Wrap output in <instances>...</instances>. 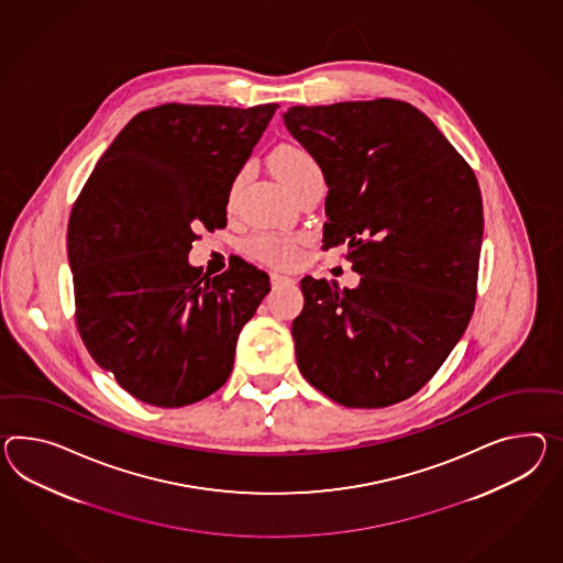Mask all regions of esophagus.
<instances>
[{
  "label": "esophagus",
  "mask_w": 563,
  "mask_h": 563,
  "mask_svg": "<svg viewBox=\"0 0 563 563\" xmlns=\"http://www.w3.org/2000/svg\"><path fill=\"white\" fill-rule=\"evenodd\" d=\"M271 280H273V287H280V285H295V278H292V276L278 275V273H273V275H271Z\"/></svg>",
  "instance_id": "1"
}]
</instances>
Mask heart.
Here are the masks:
<instances>
[{"label": "heart", "instance_id": "heart-1", "mask_svg": "<svg viewBox=\"0 0 563 563\" xmlns=\"http://www.w3.org/2000/svg\"><path fill=\"white\" fill-rule=\"evenodd\" d=\"M276 175L278 179L285 183L288 191H301L305 185L313 183L317 179H323L321 168L317 165L316 158L299 146H290L285 144L275 152ZM246 177V173L242 170L235 179H233L232 192H230V201L238 191V187L242 185V180ZM299 244L301 240L297 235H285V233L266 232L258 233L256 238H252L250 250L261 258V261L271 262L276 266H290L299 258Z\"/></svg>", "mask_w": 563, "mask_h": 563}]
</instances>
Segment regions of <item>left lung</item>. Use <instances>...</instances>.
Listing matches in <instances>:
<instances>
[{"label": "left lung", "mask_w": 563, "mask_h": 563, "mask_svg": "<svg viewBox=\"0 0 563 563\" xmlns=\"http://www.w3.org/2000/svg\"><path fill=\"white\" fill-rule=\"evenodd\" d=\"M283 120L330 187L323 244H345L360 275L356 288L302 278L290 330L299 371L343 407L400 402L439 371L474 311L478 180L405 101L295 106Z\"/></svg>", "instance_id": "1"}]
</instances>
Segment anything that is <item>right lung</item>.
<instances>
[{"label": "right lung", "mask_w": 563, "mask_h": 563, "mask_svg": "<svg viewBox=\"0 0 563 563\" xmlns=\"http://www.w3.org/2000/svg\"><path fill=\"white\" fill-rule=\"evenodd\" d=\"M278 106L166 103L134 115L70 211L77 328L132 397L185 407L230 378L235 343L271 290L246 262L189 264L192 225L225 228L233 179Z\"/></svg>", "instance_id": "add662e5"}]
</instances>
